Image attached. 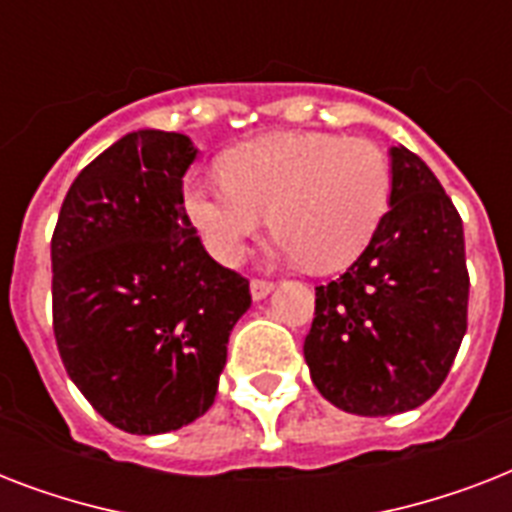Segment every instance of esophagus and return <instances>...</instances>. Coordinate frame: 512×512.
I'll list each match as a JSON object with an SVG mask.
<instances>
[{
    "mask_svg": "<svg viewBox=\"0 0 512 512\" xmlns=\"http://www.w3.org/2000/svg\"><path fill=\"white\" fill-rule=\"evenodd\" d=\"M249 292H252V300H265V297L271 295L273 292V281H263V279H252V284H249Z\"/></svg>",
    "mask_w": 512,
    "mask_h": 512,
    "instance_id": "esophagus-1",
    "label": "esophagus"
}]
</instances>
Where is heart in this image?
Here are the masks:
<instances>
[{"label":"heart","instance_id":"1","mask_svg":"<svg viewBox=\"0 0 512 512\" xmlns=\"http://www.w3.org/2000/svg\"><path fill=\"white\" fill-rule=\"evenodd\" d=\"M220 177L188 175L180 204L204 249L233 265L265 220L276 252L311 271L350 265L372 241L390 199V164L366 140L276 132L231 148Z\"/></svg>","mask_w":512,"mask_h":512}]
</instances>
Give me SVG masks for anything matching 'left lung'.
<instances>
[{"mask_svg":"<svg viewBox=\"0 0 512 512\" xmlns=\"http://www.w3.org/2000/svg\"><path fill=\"white\" fill-rule=\"evenodd\" d=\"M390 199L372 241L327 287L305 364L329 404L388 417L425 404L468 329L462 220L420 156L390 146Z\"/></svg>","mask_w":512,"mask_h":512,"instance_id":"1","label":"left lung"}]
</instances>
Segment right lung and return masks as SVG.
<instances>
[{
    "label": "right lung",
    "instance_id": "1",
    "mask_svg": "<svg viewBox=\"0 0 512 512\" xmlns=\"http://www.w3.org/2000/svg\"><path fill=\"white\" fill-rule=\"evenodd\" d=\"M199 156L138 130L84 167L52 233V327L68 377L124 433L159 436L217 396L249 281L215 263L180 204Z\"/></svg>",
    "mask_w": 512,
    "mask_h": 512
}]
</instances>
